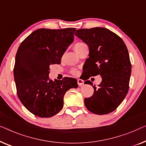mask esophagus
<instances>
[{
    "mask_svg": "<svg viewBox=\"0 0 146 146\" xmlns=\"http://www.w3.org/2000/svg\"><path fill=\"white\" fill-rule=\"evenodd\" d=\"M77 84H78V85H79V86L83 85H84V81H83V80L80 79H77Z\"/></svg>",
    "mask_w": 146,
    "mask_h": 146,
    "instance_id": "1",
    "label": "esophagus"
}]
</instances>
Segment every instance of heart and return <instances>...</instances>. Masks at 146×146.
Returning a JSON list of instances; mask_svg holds the SVG:
<instances>
[{
	"label": "heart",
	"mask_w": 146,
	"mask_h": 146,
	"mask_svg": "<svg viewBox=\"0 0 146 146\" xmlns=\"http://www.w3.org/2000/svg\"><path fill=\"white\" fill-rule=\"evenodd\" d=\"M85 46H87V44H85L84 42H77L75 45H74V50H75V52L77 53L79 51L81 50V49L84 48ZM71 72H72V73H75L76 70H75V69H73V70L71 71Z\"/></svg>",
	"instance_id": "1"
}]
</instances>
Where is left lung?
<instances>
[{"label":"left lung","mask_w":146,"mask_h":146,"mask_svg":"<svg viewBox=\"0 0 146 146\" xmlns=\"http://www.w3.org/2000/svg\"><path fill=\"white\" fill-rule=\"evenodd\" d=\"M75 36L87 44L89 49L85 67L86 79L100 75L102 81L96 88L90 80L94 93L84 100L86 108L96 114L113 112L126 97L129 89L131 62L128 49L122 39L104 28L79 29Z\"/></svg>","instance_id":"left-lung-1"}]
</instances>
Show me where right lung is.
<instances>
[{"instance_id":"add662e5","label":"right lung","mask_w":146,"mask_h":146,"mask_svg":"<svg viewBox=\"0 0 146 146\" xmlns=\"http://www.w3.org/2000/svg\"><path fill=\"white\" fill-rule=\"evenodd\" d=\"M75 30L41 28L30 34L18 49L14 67L16 91L23 105L35 116L49 118L58 113L65 93L78 87L75 78L49 80L50 66L60 64L73 42Z\"/></svg>"}]
</instances>
